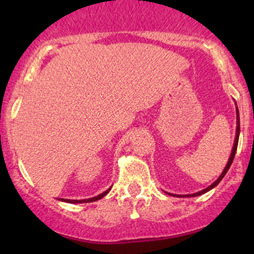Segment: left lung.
<instances>
[{"label": "left lung", "instance_id": "8db88e82", "mask_svg": "<svg viewBox=\"0 0 254 254\" xmlns=\"http://www.w3.org/2000/svg\"><path fill=\"white\" fill-rule=\"evenodd\" d=\"M239 135H240V117H239V110H238V107H237V135H235V141H234V145H233L232 154H230V157H229L228 162H227V166H226V167H224V170H223V172H222V174H221V176L217 178L216 182H214V183L211 184L210 186H208V188L204 189V190H202V191L196 192V193H192V194H183V196H182V194H180V196H178V194H177V196H178V197H196V196H200V194H203V193H205V192L210 191L211 189H214L215 186L218 185V183H220L221 180L223 179V177L226 176V173H227V172H228V170H229L230 165H232L233 160H234L235 153H237V148H238ZM166 193H168V192H166ZM168 194H171V193H168ZM171 196H176V194H171Z\"/></svg>", "mask_w": 254, "mask_h": 254}]
</instances>
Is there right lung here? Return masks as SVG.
I'll return each instance as SVG.
<instances>
[{
  "label": "right lung",
  "instance_id": "right-lung-1",
  "mask_svg": "<svg viewBox=\"0 0 254 254\" xmlns=\"http://www.w3.org/2000/svg\"><path fill=\"white\" fill-rule=\"evenodd\" d=\"M111 190V188L109 189V190H106L105 192H103V193H100L99 196L97 197H93V198H87V199H64V198H58L60 200H62V202H66V203H90V202H95V200H99L101 199V198L106 196L107 193H109V191Z\"/></svg>",
  "mask_w": 254,
  "mask_h": 254
}]
</instances>
